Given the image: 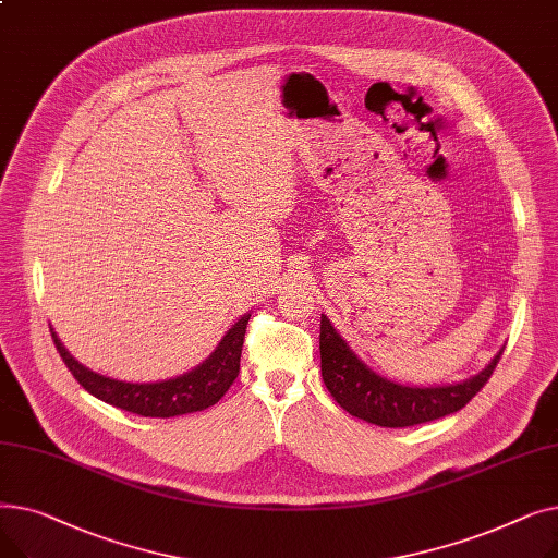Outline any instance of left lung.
Masks as SVG:
<instances>
[{
  "instance_id": "obj_1",
  "label": "left lung",
  "mask_w": 558,
  "mask_h": 558,
  "mask_svg": "<svg viewBox=\"0 0 558 558\" xmlns=\"http://www.w3.org/2000/svg\"><path fill=\"white\" fill-rule=\"evenodd\" d=\"M320 375L332 398L348 414L379 427H409L459 412L488 383L502 350L477 375L452 385H400L366 366L355 350L320 314Z\"/></svg>"
}]
</instances>
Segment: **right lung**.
Wrapping results in <instances>:
<instances>
[{"mask_svg":"<svg viewBox=\"0 0 558 558\" xmlns=\"http://www.w3.org/2000/svg\"><path fill=\"white\" fill-rule=\"evenodd\" d=\"M248 318L251 314L238 318V324L223 335L208 360L183 375L160 379V383H124V379L95 373L70 355V350L58 339L51 326L49 330L65 366L72 371L76 383L87 393L140 416L171 418L208 409L219 402L221 396L230 389L234 377L240 373V357Z\"/></svg>","mask_w":558,"mask_h":558,"instance_id":"obj_1","label":"right lung"}]
</instances>
